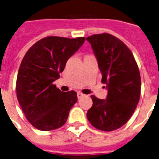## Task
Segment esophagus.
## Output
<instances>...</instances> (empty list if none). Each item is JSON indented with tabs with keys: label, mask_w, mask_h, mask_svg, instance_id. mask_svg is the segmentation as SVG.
I'll return each mask as SVG.
<instances>
[{
	"label": "esophagus",
	"mask_w": 159,
	"mask_h": 159,
	"mask_svg": "<svg viewBox=\"0 0 159 159\" xmlns=\"http://www.w3.org/2000/svg\"><path fill=\"white\" fill-rule=\"evenodd\" d=\"M77 96H78V98H82V97L84 96V94L82 93H81V92H78V93H77Z\"/></svg>",
	"instance_id": "1"
}]
</instances>
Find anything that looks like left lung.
<instances>
[{
	"mask_svg": "<svg viewBox=\"0 0 159 159\" xmlns=\"http://www.w3.org/2000/svg\"><path fill=\"white\" fill-rule=\"evenodd\" d=\"M96 57L106 84L107 96L99 99L91 95L92 107L87 111L91 125L103 131H113L125 125L139 102L141 78L133 53L125 44L109 34L86 38Z\"/></svg>",
	"mask_w": 159,
	"mask_h": 159,
	"instance_id": "obj_1",
	"label": "left lung"
}]
</instances>
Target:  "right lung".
I'll return each instance as SVG.
<instances>
[{
    "label": "right lung",
    "instance_id": "obj_1",
    "mask_svg": "<svg viewBox=\"0 0 159 159\" xmlns=\"http://www.w3.org/2000/svg\"><path fill=\"white\" fill-rule=\"evenodd\" d=\"M85 40L47 37L25 55L16 78V97L27 120L38 129L49 131L62 126L77 102L75 91L62 92L53 82Z\"/></svg>",
    "mask_w": 159,
    "mask_h": 159
}]
</instances>
